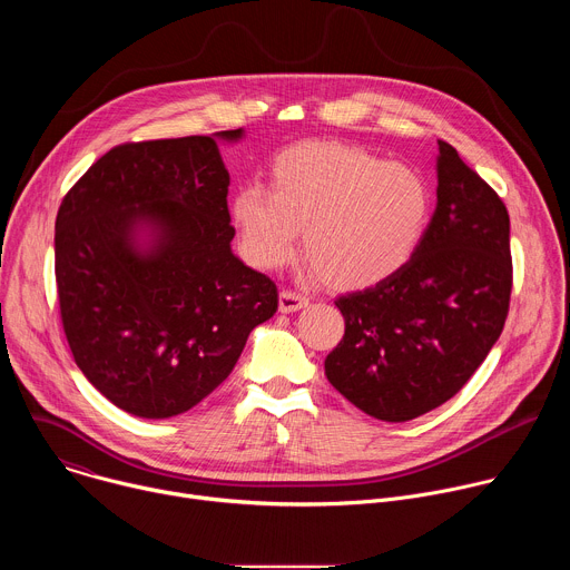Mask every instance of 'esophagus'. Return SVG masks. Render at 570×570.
Returning <instances> with one entry per match:
<instances>
[{
    "label": "esophagus",
    "mask_w": 570,
    "mask_h": 570,
    "mask_svg": "<svg viewBox=\"0 0 570 570\" xmlns=\"http://www.w3.org/2000/svg\"><path fill=\"white\" fill-rule=\"evenodd\" d=\"M306 304H308V297L297 293V291H288L286 288V291L279 293V311L282 313H295V311L304 308Z\"/></svg>",
    "instance_id": "1"
}]
</instances>
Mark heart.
I'll list each match as a JSON object with an SVG mask.
<instances>
[{"label": "heart", "instance_id": "b5f03b06", "mask_svg": "<svg viewBox=\"0 0 570 570\" xmlns=\"http://www.w3.org/2000/svg\"><path fill=\"white\" fill-rule=\"evenodd\" d=\"M424 178L358 146L304 141L271 165V189L243 185L229 200L240 248L257 268L286 264L304 248L324 279L372 286L411 262L431 223Z\"/></svg>", "mask_w": 570, "mask_h": 570}]
</instances>
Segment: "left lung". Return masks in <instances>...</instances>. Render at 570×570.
<instances>
[{
	"label": "left lung",
	"instance_id": "8db88e82",
	"mask_svg": "<svg viewBox=\"0 0 570 570\" xmlns=\"http://www.w3.org/2000/svg\"><path fill=\"white\" fill-rule=\"evenodd\" d=\"M438 207L411 262L336 299L345 336L330 383L383 422L449 401L499 341L510 311V214L499 194L438 141Z\"/></svg>",
	"mask_w": 570,
	"mask_h": 570
}]
</instances>
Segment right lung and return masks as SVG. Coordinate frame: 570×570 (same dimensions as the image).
Here are the masks:
<instances>
[{"instance_id": "right-lung-1", "label": "right lung", "mask_w": 570, "mask_h": 570, "mask_svg": "<svg viewBox=\"0 0 570 570\" xmlns=\"http://www.w3.org/2000/svg\"><path fill=\"white\" fill-rule=\"evenodd\" d=\"M212 137L110 148L62 198L56 284L78 370L117 409L187 413L234 370L277 286L232 253L227 187Z\"/></svg>"}]
</instances>
